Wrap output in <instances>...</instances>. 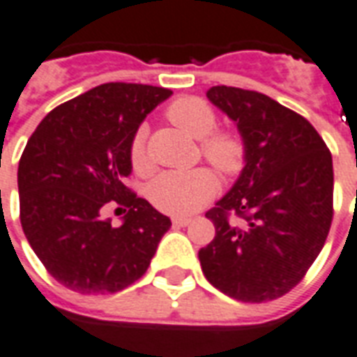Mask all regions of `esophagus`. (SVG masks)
Wrapping results in <instances>:
<instances>
[{
  "mask_svg": "<svg viewBox=\"0 0 357 357\" xmlns=\"http://www.w3.org/2000/svg\"><path fill=\"white\" fill-rule=\"evenodd\" d=\"M172 222L176 227H189L190 222H192V217H174Z\"/></svg>",
  "mask_w": 357,
  "mask_h": 357,
  "instance_id": "34e87169",
  "label": "esophagus"
}]
</instances>
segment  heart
<instances>
[{
    "label": "heart",
    "instance_id": "b5f03b06",
    "mask_svg": "<svg viewBox=\"0 0 357 357\" xmlns=\"http://www.w3.org/2000/svg\"><path fill=\"white\" fill-rule=\"evenodd\" d=\"M167 118L192 138L200 140V151L222 176H236L245 165L243 138L230 129H217V112L200 97H181L167 108ZM146 127L136 130L129 146L130 167L138 176L151 172L146 151ZM219 181L208 168L189 172H165L149 185V200L168 215H189L206 206L217 195Z\"/></svg>",
    "mask_w": 357,
    "mask_h": 357
}]
</instances>
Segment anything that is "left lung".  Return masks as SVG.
Instances as JSON below:
<instances>
[{
	"mask_svg": "<svg viewBox=\"0 0 357 357\" xmlns=\"http://www.w3.org/2000/svg\"><path fill=\"white\" fill-rule=\"evenodd\" d=\"M206 95L236 121L247 155L236 185L206 213L215 238L198 252L202 271L238 301H271L305 277L330 234L331 151L303 116L268 95L232 86Z\"/></svg>",
	"mask_w": 357,
	"mask_h": 357,
	"instance_id": "obj_1",
	"label": "left lung"
}]
</instances>
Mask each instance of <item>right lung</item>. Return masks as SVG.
Segmentation results:
<instances>
[{
	"mask_svg": "<svg viewBox=\"0 0 357 357\" xmlns=\"http://www.w3.org/2000/svg\"><path fill=\"white\" fill-rule=\"evenodd\" d=\"M170 95L146 84H100L56 106L27 140L18 162L22 230L46 271L73 292L114 294L138 281L172 227L125 185L138 125ZM106 205L130 209L121 227L100 217Z\"/></svg>",
	"mask_w": 357,
	"mask_h": 357,
	"instance_id": "right-lung-1",
	"label": "right lung"
}]
</instances>
